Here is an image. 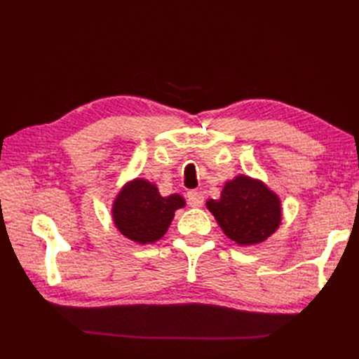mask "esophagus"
Segmentation results:
<instances>
[{
  "mask_svg": "<svg viewBox=\"0 0 359 359\" xmlns=\"http://www.w3.org/2000/svg\"><path fill=\"white\" fill-rule=\"evenodd\" d=\"M187 201H188L189 207L199 208V207H202V205H203V196L199 191H188Z\"/></svg>",
  "mask_w": 359,
  "mask_h": 359,
  "instance_id": "34e87169",
  "label": "esophagus"
}]
</instances>
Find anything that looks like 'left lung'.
Returning a JSON list of instances; mask_svg holds the SVG:
<instances>
[{"label": "left lung", "instance_id": "8db88e82", "mask_svg": "<svg viewBox=\"0 0 359 359\" xmlns=\"http://www.w3.org/2000/svg\"><path fill=\"white\" fill-rule=\"evenodd\" d=\"M207 208L224 233L239 245H253L276 231L280 203L262 182L239 175L226 182L220 199H210Z\"/></svg>", "mask_w": 359, "mask_h": 359}]
</instances>
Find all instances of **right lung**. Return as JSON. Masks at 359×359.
Listing matches in <instances>:
<instances>
[{"label":"right lung","mask_w":359,"mask_h":359,"mask_svg":"<svg viewBox=\"0 0 359 359\" xmlns=\"http://www.w3.org/2000/svg\"><path fill=\"white\" fill-rule=\"evenodd\" d=\"M185 201L179 194L162 197L156 185L143 179L128 184L114 202L112 217L120 233L139 243L158 241L166 233L174 211Z\"/></svg>","instance_id":"obj_1"}]
</instances>
